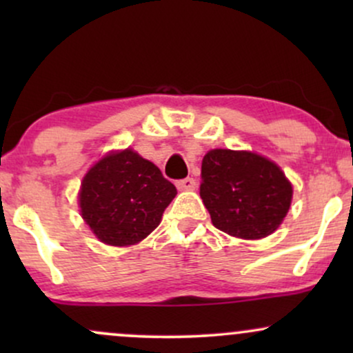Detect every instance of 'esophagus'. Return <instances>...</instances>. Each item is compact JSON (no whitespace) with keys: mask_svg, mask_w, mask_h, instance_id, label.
Segmentation results:
<instances>
[{"mask_svg":"<svg viewBox=\"0 0 353 353\" xmlns=\"http://www.w3.org/2000/svg\"><path fill=\"white\" fill-rule=\"evenodd\" d=\"M176 188L179 190L196 189V179H192V177H185V179H181V181L176 182Z\"/></svg>","mask_w":353,"mask_h":353,"instance_id":"esophagus-1","label":"esophagus"}]
</instances>
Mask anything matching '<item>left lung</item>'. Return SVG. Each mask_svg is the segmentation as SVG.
<instances>
[{
	"label": "left lung",
	"instance_id": "obj_1",
	"mask_svg": "<svg viewBox=\"0 0 353 353\" xmlns=\"http://www.w3.org/2000/svg\"><path fill=\"white\" fill-rule=\"evenodd\" d=\"M201 197L214 228L241 239H261L282 224L292 185L277 164L259 154L214 149L202 159Z\"/></svg>",
	"mask_w": 353,
	"mask_h": 353
}]
</instances>
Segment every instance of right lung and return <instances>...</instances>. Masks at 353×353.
<instances>
[{"instance_id": "1", "label": "right lung", "mask_w": 353, "mask_h": 353, "mask_svg": "<svg viewBox=\"0 0 353 353\" xmlns=\"http://www.w3.org/2000/svg\"><path fill=\"white\" fill-rule=\"evenodd\" d=\"M176 194L157 165L125 149L108 154L84 176L81 216L104 244H137L159 225Z\"/></svg>"}]
</instances>
